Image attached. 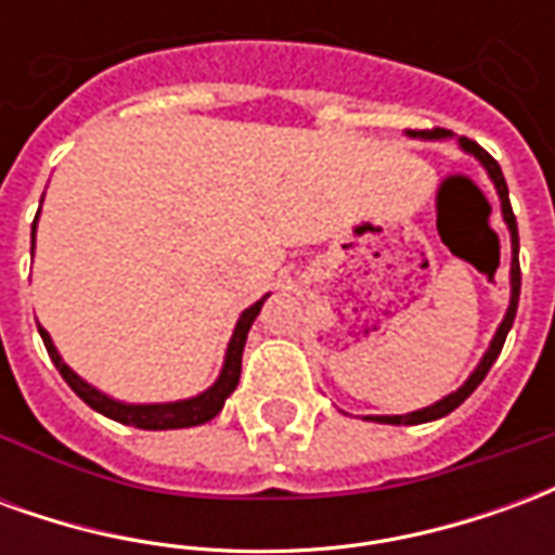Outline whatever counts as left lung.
I'll use <instances>...</instances> for the list:
<instances>
[{
    "label": "left lung",
    "instance_id": "1",
    "mask_svg": "<svg viewBox=\"0 0 555 555\" xmlns=\"http://www.w3.org/2000/svg\"><path fill=\"white\" fill-rule=\"evenodd\" d=\"M410 137H425V139H442L449 137V130H442V127H434V130H422V133H410ZM461 147L464 151H469V154H476L478 159H481V166L488 169V175L493 178V183H496V193H500V202H502V219L508 222V231H512V306H508V312H505V318H502L500 330H496V336H493V341H490L488 353H485V360L478 362V369L473 374H469V380H466L457 392H452V396H446L442 401H437V404H430V408L425 410H416V413H408V416H372V422H386V425H418V422H430V418H442L449 416L454 408H461L466 398L476 392V386L488 377L490 365L496 362V357H500L502 345H505V336H508V330H512L514 324V314H517V300H520V261H517V249H520V243H517V219H514V210H512V202H508V183H505V178H502V169L496 159L490 157L485 147H478L473 139H461Z\"/></svg>",
    "mask_w": 555,
    "mask_h": 555
}]
</instances>
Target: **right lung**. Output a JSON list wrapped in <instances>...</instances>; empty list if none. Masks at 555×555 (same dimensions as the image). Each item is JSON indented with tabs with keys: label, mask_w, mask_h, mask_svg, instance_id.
<instances>
[{
	"label": "right lung",
	"mask_w": 555,
	"mask_h": 555,
	"mask_svg": "<svg viewBox=\"0 0 555 555\" xmlns=\"http://www.w3.org/2000/svg\"><path fill=\"white\" fill-rule=\"evenodd\" d=\"M38 219V217H35ZM35 231V225H31ZM35 237V234H31ZM35 243V241H31ZM267 300V297H264ZM264 300H258L255 306H249L246 312L241 314V321L234 326V336L229 341V353H225V365H222V374H219V380L207 392L195 398H186V401H175V404H121V401H113V398H106L103 392H98L94 386H89L86 380H79L77 374L67 369L62 357H59V350L53 348V338L47 336V330H41L43 338V348L50 353V360L55 362V369L59 374L65 377V384L77 392L91 410H98L103 416L115 418V422H121V425H133V428L142 430H169V428H193V425H205L210 418L217 416L222 404H225V398L237 389V380H241V360H243V345H246V336H249V326L261 312V306Z\"/></svg>",
	"instance_id": "1"
}]
</instances>
